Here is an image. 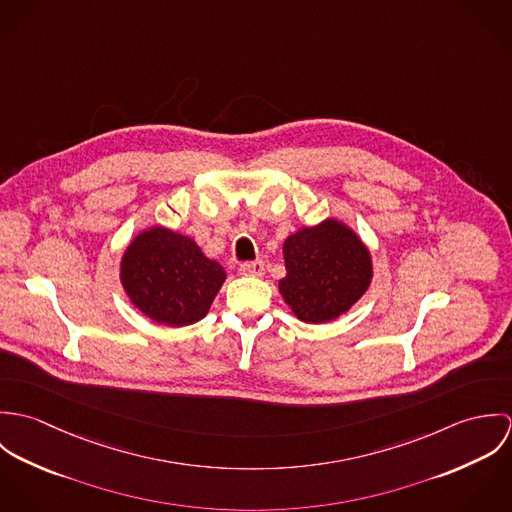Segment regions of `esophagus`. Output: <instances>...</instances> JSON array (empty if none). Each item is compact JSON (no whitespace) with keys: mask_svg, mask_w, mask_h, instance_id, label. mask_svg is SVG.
<instances>
[{"mask_svg":"<svg viewBox=\"0 0 512 512\" xmlns=\"http://www.w3.org/2000/svg\"><path fill=\"white\" fill-rule=\"evenodd\" d=\"M240 274L242 276H252V278H262L266 274V266L262 260L256 262H246L240 266Z\"/></svg>","mask_w":512,"mask_h":512,"instance_id":"esophagus-1","label":"esophagus"}]
</instances>
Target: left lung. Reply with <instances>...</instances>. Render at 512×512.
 Here are the masks:
<instances>
[{
    "instance_id": "left-lung-1",
    "label": "left lung",
    "mask_w": 512,
    "mask_h": 512,
    "mask_svg": "<svg viewBox=\"0 0 512 512\" xmlns=\"http://www.w3.org/2000/svg\"><path fill=\"white\" fill-rule=\"evenodd\" d=\"M286 278L278 290L305 323H329L347 313L370 288L372 254L343 220L301 226L284 240Z\"/></svg>"
}]
</instances>
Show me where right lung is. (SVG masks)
<instances>
[{
	"label": "right lung",
	"instance_id": "obj_1",
	"mask_svg": "<svg viewBox=\"0 0 512 512\" xmlns=\"http://www.w3.org/2000/svg\"><path fill=\"white\" fill-rule=\"evenodd\" d=\"M224 280V268L193 238L161 224L136 234L120 260V282L132 305L167 327L201 321Z\"/></svg>",
	"mask_w": 512,
	"mask_h": 512
}]
</instances>
